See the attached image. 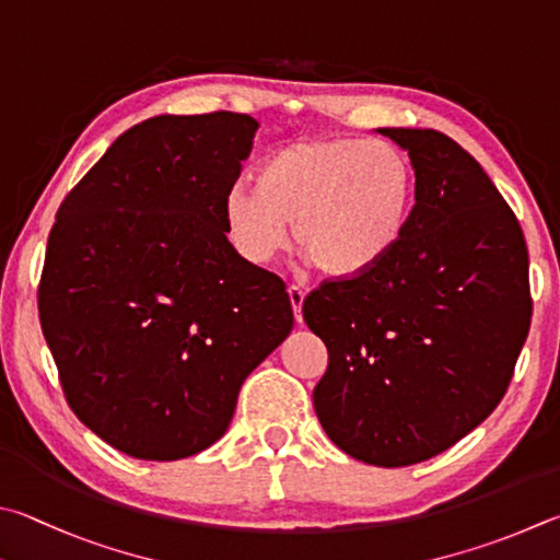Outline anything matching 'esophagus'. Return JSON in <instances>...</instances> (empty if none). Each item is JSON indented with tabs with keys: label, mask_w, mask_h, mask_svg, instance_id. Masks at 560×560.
<instances>
[{
	"label": "esophagus",
	"mask_w": 560,
	"mask_h": 560,
	"mask_svg": "<svg viewBox=\"0 0 560 560\" xmlns=\"http://www.w3.org/2000/svg\"><path fill=\"white\" fill-rule=\"evenodd\" d=\"M289 299H291V308H293V318H296V323H303V315H301V308H303V299H306V293H303L299 287H289Z\"/></svg>",
	"instance_id": "1"
}]
</instances>
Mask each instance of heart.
<instances>
[{"label": "heart", "instance_id": "1", "mask_svg": "<svg viewBox=\"0 0 560 560\" xmlns=\"http://www.w3.org/2000/svg\"><path fill=\"white\" fill-rule=\"evenodd\" d=\"M419 178L399 147L360 137H301L261 161L257 183L222 198V228L240 257L269 261L289 237L323 277L358 279L409 232Z\"/></svg>", "mask_w": 560, "mask_h": 560}]
</instances>
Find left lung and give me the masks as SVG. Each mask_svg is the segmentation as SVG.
Instances as JSON below:
<instances>
[{
  "label": "left lung",
  "instance_id": "1",
  "mask_svg": "<svg viewBox=\"0 0 560 560\" xmlns=\"http://www.w3.org/2000/svg\"><path fill=\"white\" fill-rule=\"evenodd\" d=\"M419 178L389 259L303 301L328 348L313 406L342 453L404 467L448 451L510 386L532 323L520 220L482 166L435 129L382 127Z\"/></svg>",
  "mask_w": 560,
  "mask_h": 560
}]
</instances>
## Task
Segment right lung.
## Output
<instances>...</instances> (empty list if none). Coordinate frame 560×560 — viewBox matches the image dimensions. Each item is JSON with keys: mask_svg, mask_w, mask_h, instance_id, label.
<instances>
[{"mask_svg": "<svg viewBox=\"0 0 560 560\" xmlns=\"http://www.w3.org/2000/svg\"><path fill=\"white\" fill-rule=\"evenodd\" d=\"M257 127L237 112L151 117L58 208L40 328L70 409L139 460L220 441L249 372L293 328L283 281L222 228Z\"/></svg>", "mask_w": 560, "mask_h": 560, "instance_id": "obj_1", "label": "right lung"}]
</instances>
